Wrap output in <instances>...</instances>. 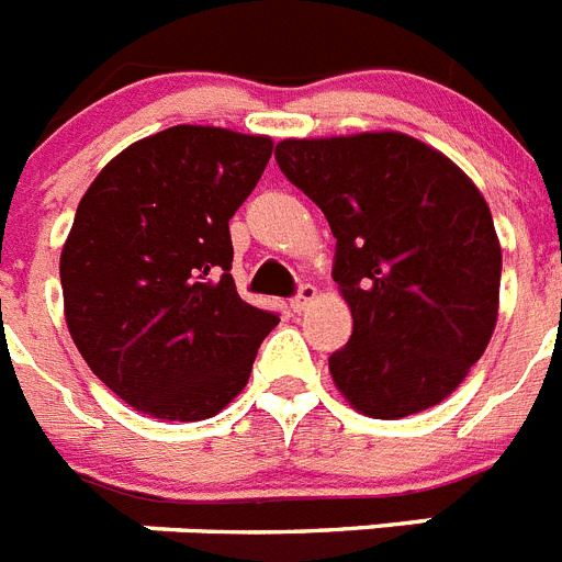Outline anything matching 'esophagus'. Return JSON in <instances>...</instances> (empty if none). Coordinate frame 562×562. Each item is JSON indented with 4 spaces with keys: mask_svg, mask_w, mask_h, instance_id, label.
<instances>
[{
    "mask_svg": "<svg viewBox=\"0 0 562 562\" xmlns=\"http://www.w3.org/2000/svg\"><path fill=\"white\" fill-rule=\"evenodd\" d=\"M315 297H317L315 286L304 284V286H301V290H297V295L290 301V306L295 312H304V310H310V304H315Z\"/></svg>",
    "mask_w": 562,
    "mask_h": 562,
    "instance_id": "esophagus-1",
    "label": "esophagus"
}]
</instances>
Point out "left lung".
Instances as JSON below:
<instances>
[{"instance_id":"obj_1","label":"left lung","mask_w":562,"mask_h":562,"mask_svg":"<svg viewBox=\"0 0 562 562\" xmlns=\"http://www.w3.org/2000/svg\"><path fill=\"white\" fill-rule=\"evenodd\" d=\"M276 160L337 238L331 278L355 321L329 357L337 391L374 419L439 405L498 321L501 245L479 188L402 132L281 140Z\"/></svg>"}]
</instances>
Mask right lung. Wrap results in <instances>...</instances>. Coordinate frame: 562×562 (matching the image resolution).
I'll return each mask as SVG.
<instances>
[{
    "label": "right lung",
    "mask_w": 562,
    "mask_h": 562,
    "mask_svg": "<svg viewBox=\"0 0 562 562\" xmlns=\"http://www.w3.org/2000/svg\"><path fill=\"white\" fill-rule=\"evenodd\" d=\"M272 140L171 126L103 166L61 250L67 329L92 374L134 411L216 416L247 385L276 312L241 301L227 222Z\"/></svg>",
    "instance_id": "right-lung-1"
}]
</instances>
